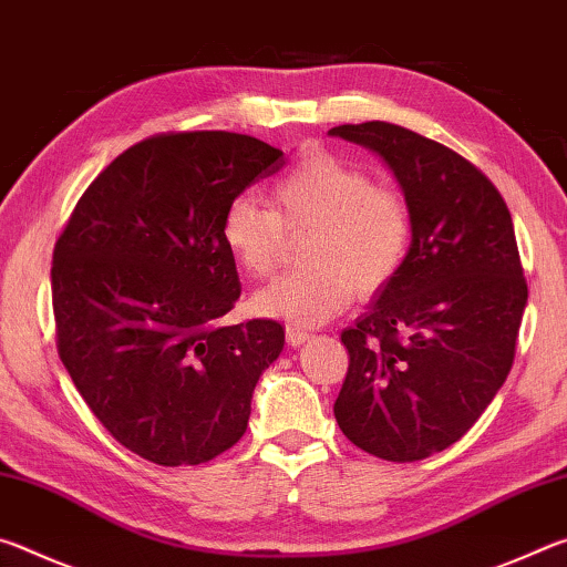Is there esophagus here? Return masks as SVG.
<instances>
[{
    "mask_svg": "<svg viewBox=\"0 0 567 567\" xmlns=\"http://www.w3.org/2000/svg\"><path fill=\"white\" fill-rule=\"evenodd\" d=\"M285 338H287V344H292V348H300V344H305L307 340H310L312 334L307 332V330H300V328H287L285 330Z\"/></svg>",
    "mask_w": 567,
    "mask_h": 567,
    "instance_id": "34e87169",
    "label": "esophagus"
}]
</instances>
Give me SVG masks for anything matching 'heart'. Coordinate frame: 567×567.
<instances>
[{
    "instance_id": "b5f03b06",
    "label": "heart",
    "mask_w": 567,
    "mask_h": 567,
    "mask_svg": "<svg viewBox=\"0 0 567 567\" xmlns=\"http://www.w3.org/2000/svg\"><path fill=\"white\" fill-rule=\"evenodd\" d=\"M272 209L252 195L227 203L219 235L247 275L280 265L287 235L312 233L305 267L282 275L252 297L255 310L295 324L334 318L358 292H375L400 270L410 245V213L392 189L332 155H310L277 179Z\"/></svg>"
}]
</instances>
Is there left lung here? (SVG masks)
<instances>
[{"label": "left lung", "instance_id": "1", "mask_svg": "<svg viewBox=\"0 0 567 567\" xmlns=\"http://www.w3.org/2000/svg\"><path fill=\"white\" fill-rule=\"evenodd\" d=\"M332 137L375 152L410 213L400 270L342 332L350 368L334 420L364 453L412 463L457 443L513 368L527 305L513 217L457 152L390 122Z\"/></svg>", "mask_w": 567, "mask_h": 567}]
</instances>
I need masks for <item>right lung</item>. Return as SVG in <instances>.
<instances>
[{
    "instance_id": "add662e5",
    "label": "right lung",
    "mask_w": 567,
    "mask_h": 567,
    "mask_svg": "<svg viewBox=\"0 0 567 567\" xmlns=\"http://www.w3.org/2000/svg\"><path fill=\"white\" fill-rule=\"evenodd\" d=\"M282 165V150L247 134H157L100 172L56 239L60 358L94 417L150 463L233 447L280 358V322L219 324L243 292L219 223Z\"/></svg>"
}]
</instances>
